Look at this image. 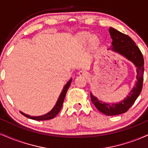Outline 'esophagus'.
I'll list each match as a JSON object with an SVG mask.
<instances>
[{
  "mask_svg": "<svg viewBox=\"0 0 148 148\" xmlns=\"http://www.w3.org/2000/svg\"><path fill=\"white\" fill-rule=\"evenodd\" d=\"M79 74L80 76H87L88 74V73L87 71L84 70V69H82V70H81L80 72H79Z\"/></svg>",
  "mask_w": 148,
  "mask_h": 148,
  "instance_id": "obj_1",
  "label": "esophagus"
}]
</instances>
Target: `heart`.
<instances>
[{"mask_svg": "<svg viewBox=\"0 0 148 148\" xmlns=\"http://www.w3.org/2000/svg\"><path fill=\"white\" fill-rule=\"evenodd\" d=\"M82 40L83 41L86 42H88L89 40H90L92 45H95L97 43V39L96 37H92L91 35H84V36L82 37Z\"/></svg>", "mask_w": 148, "mask_h": 148, "instance_id": "obj_1", "label": "heart"}]
</instances>
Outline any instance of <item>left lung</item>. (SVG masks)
I'll list each match as a JSON object with an SVG mask.
<instances>
[{
	"label": "left lung",
	"mask_w": 148,
	"mask_h": 148,
	"mask_svg": "<svg viewBox=\"0 0 148 148\" xmlns=\"http://www.w3.org/2000/svg\"><path fill=\"white\" fill-rule=\"evenodd\" d=\"M109 33L113 40L111 46L113 51L127 58L137 67V82L135 87H134L126 99L123 100L121 102L118 103H101V101H99L97 98L90 93L92 103L101 113L106 115H116L128 111L141 92L143 84L144 59L140 50L130 37L113 28H109Z\"/></svg>",
	"instance_id": "obj_1"
}]
</instances>
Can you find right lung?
<instances>
[{"label":"right lung","mask_w":148,"mask_h":148,"mask_svg":"<svg viewBox=\"0 0 148 148\" xmlns=\"http://www.w3.org/2000/svg\"><path fill=\"white\" fill-rule=\"evenodd\" d=\"M71 82H72V79H70L68 82L67 83V84L64 86V87L62 90V92L59 96L58 99L56 103L55 106L53 107V108L51 111L50 112H49L47 114L42 115V116H37V117H33V116H30V115H28L26 114H24L23 113L21 112V113L22 115H23L24 116L26 117V118L32 119V120H51V119H53L55 118L56 115L58 114L59 112L60 111L61 108L62 106V103H63L64 97H65L66 93H67V90L70 86Z\"/></svg>","instance_id":"1"}]
</instances>
